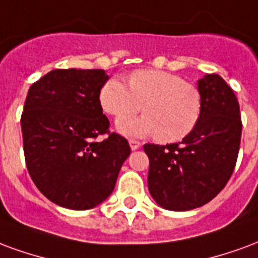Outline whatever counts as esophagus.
Here are the masks:
<instances>
[{"mask_svg": "<svg viewBox=\"0 0 258 258\" xmlns=\"http://www.w3.org/2000/svg\"><path fill=\"white\" fill-rule=\"evenodd\" d=\"M129 146H131V148L135 151V150H139V148L142 147V143L137 142V140H129Z\"/></svg>", "mask_w": 258, "mask_h": 258, "instance_id": "obj_1", "label": "esophagus"}]
</instances>
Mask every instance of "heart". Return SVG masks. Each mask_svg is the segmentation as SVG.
I'll use <instances>...</instances> for the list:
<instances>
[{
	"label": "heart",
	"instance_id": "obj_1",
	"mask_svg": "<svg viewBox=\"0 0 258 258\" xmlns=\"http://www.w3.org/2000/svg\"><path fill=\"white\" fill-rule=\"evenodd\" d=\"M100 104L107 114L122 118L142 110L146 115L123 118L116 129L125 136H151L176 143L191 135L202 114V96L197 86L162 70H137L129 85L110 78L100 89Z\"/></svg>",
	"mask_w": 258,
	"mask_h": 258
}]
</instances>
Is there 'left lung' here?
<instances>
[{"instance_id":"1","label":"left lung","mask_w":258,"mask_h":258,"mask_svg":"<svg viewBox=\"0 0 258 258\" xmlns=\"http://www.w3.org/2000/svg\"><path fill=\"white\" fill-rule=\"evenodd\" d=\"M202 114L180 143L144 144L148 189L161 208L185 212L210 202L228 183L239 152L242 121L234 90L220 75L198 81Z\"/></svg>"}]
</instances>
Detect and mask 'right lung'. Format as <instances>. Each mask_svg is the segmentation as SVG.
I'll return each instance as SVG.
<instances>
[{
    "instance_id": "right-lung-1",
    "label": "right lung",
    "mask_w": 258,
    "mask_h": 258,
    "mask_svg": "<svg viewBox=\"0 0 258 258\" xmlns=\"http://www.w3.org/2000/svg\"><path fill=\"white\" fill-rule=\"evenodd\" d=\"M107 80L104 70H52L24 101L26 165L37 188L61 208L88 210L104 202L131 155L126 139L108 132L103 114L99 96Z\"/></svg>"
}]
</instances>
